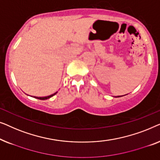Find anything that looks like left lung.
<instances>
[{
  "label": "left lung",
  "instance_id": "1",
  "mask_svg": "<svg viewBox=\"0 0 160 160\" xmlns=\"http://www.w3.org/2000/svg\"><path fill=\"white\" fill-rule=\"evenodd\" d=\"M118 97H120V96H118Z\"/></svg>",
  "mask_w": 160,
  "mask_h": 160
}]
</instances>
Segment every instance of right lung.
<instances>
[{"mask_svg":"<svg viewBox=\"0 0 160 160\" xmlns=\"http://www.w3.org/2000/svg\"><path fill=\"white\" fill-rule=\"evenodd\" d=\"M57 92H56L55 93L52 94V95H50V96H44V97H36V96H34L35 98H38V99H40V100H46V99H48V98H50L51 97H52L55 95V94H57Z\"/></svg>","mask_w":160,"mask_h":160,"instance_id":"add662e5","label":"right lung"}]
</instances>
